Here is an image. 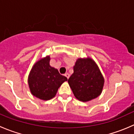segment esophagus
<instances>
[{"label": "esophagus", "mask_w": 134, "mask_h": 134, "mask_svg": "<svg viewBox=\"0 0 134 134\" xmlns=\"http://www.w3.org/2000/svg\"><path fill=\"white\" fill-rule=\"evenodd\" d=\"M65 76L67 78V79H69V76H70V75L68 73V72H66V73L65 74Z\"/></svg>", "instance_id": "obj_1"}]
</instances>
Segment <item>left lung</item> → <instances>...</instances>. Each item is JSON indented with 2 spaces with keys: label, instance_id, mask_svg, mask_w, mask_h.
I'll use <instances>...</instances> for the list:
<instances>
[{
  "label": "left lung",
  "instance_id": "1",
  "mask_svg": "<svg viewBox=\"0 0 134 134\" xmlns=\"http://www.w3.org/2000/svg\"><path fill=\"white\" fill-rule=\"evenodd\" d=\"M104 82V77L98 65L90 57L76 59L73 73L68 79L75 97L82 102H89L99 96Z\"/></svg>",
  "mask_w": 134,
  "mask_h": 134
}]
</instances>
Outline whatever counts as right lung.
Wrapping results in <instances>:
<instances>
[{
    "instance_id": "1",
    "label": "right lung",
    "mask_w": 134,
    "mask_h": 134,
    "mask_svg": "<svg viewBox=\"0 0 134 134\" xmlns=\"http://www.w3.org/2000/svg\"><path fill=\"white\" fill-rule=\"evenodd\" d=\"M50 55L41 58L33 65L28 76L31 93L43 101L55 97L58 88L67 80V77L60 75L57 69L50 66Z\"/></svg>"
}]
</instances>
